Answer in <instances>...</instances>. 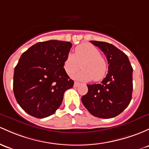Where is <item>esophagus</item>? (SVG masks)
<instances>
[{
	"mask_svg": "<svg viewBox=\"0 0 149 149\" xmlns=\"http://www.w3.org/2000/svg\"><path fill=\"white\" fill-rule=\"evenodd\" d=\"M80 84H81V83H80L77 82V81H75V83H74V87H78V86H80Z\"/></svg>",
	"mask_w": 149,
	"mask_h": 149,
	"instance_id": "34e87169",
	"label": "esophagus"
}]
</instances>
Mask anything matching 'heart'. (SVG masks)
Wrapping results in <instances>:
<instances>
[{
  "label": "heart",
  "mask_w": 149,
  "mask_h": 149,
  "mask_svg": "<svg viewBox=\"0 0 149 149\" xmlns=\"http://www.w3.org/2000/svg\"><path fill=\"white\" fill-rule=\"evenodd\" d=\"M83 70L75 78L81 81H88L93 79L99 81L103 79L107 72V63L97 47L91 44L85 43L78 45L74 54L67 55L63 62V68L69 76H73Z\"/></svg>",
  "instance_id": "obj_1"
}]
</instances>
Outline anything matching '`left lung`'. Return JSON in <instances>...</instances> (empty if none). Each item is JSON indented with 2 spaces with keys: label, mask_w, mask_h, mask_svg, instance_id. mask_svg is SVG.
Instances as JSON below:
<instances>
[{
  "label": "left lung",
  "mask_w": 149,
  "mask_h": 149,
  "mask_svg": "<svg viewBox=\"0 0 149 149\" xmlns=\"http://www.w3.org/2000/svg\"><path fill=\"white\" fill-rule=\"evenodd\" d=\"M103 52L108 61V73L100 83L87 85L88 91L81 98L93 116L109 119L122 113L132 100L133 68L128 56L107 42L91 41Z\"/></svg>",
  "instance_id": "8db88e82"
}]
</instances>
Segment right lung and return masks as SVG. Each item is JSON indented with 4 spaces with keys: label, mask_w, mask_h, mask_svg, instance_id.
<instances>
[{
    "label": "right lung",
    "mask_w": 149,
    "mask_h": 149,
    "mask_svg": "<svg viewBox=\"0 0 149 149\" xmlns=\"http://www.w3.org/2000/svg\"><path fill=\"white\" fill-rule=\"evenodd\" d=\"M72 44L49 40L24 52L15 68L13 92L19 105L32 117L52 115L61 104L63 94L73 86L63 68Z\"/></svg>",
    "instance_id": "obj_1"
}]
</instances>
